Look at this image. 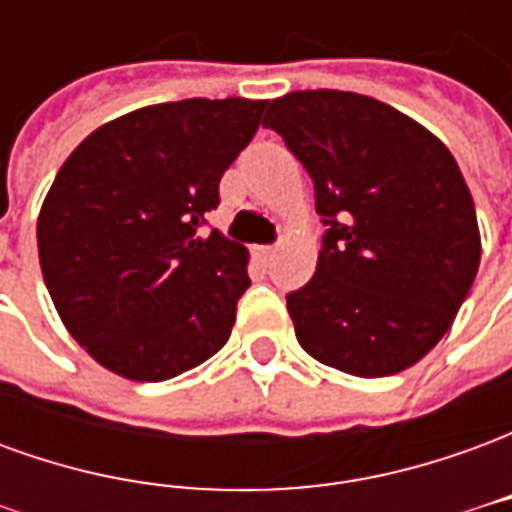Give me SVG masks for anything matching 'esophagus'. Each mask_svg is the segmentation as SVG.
<instances>
[{
  "mask_svg": "<svg viewBox=\"0 0 512 512\" xmlns=\"http://www.w3.org/2000/svg\"><path fill=\"white\" fill-rule=\"evenodd\" d=\"M274 255H277V246H257V257H260L263 263L274 260Z\"/></svg>",
  "mask_w": 512,
  "mask_h": 512,
  "instance_id": "obj_1",
  "label": "esophagus"
}]
</instances>
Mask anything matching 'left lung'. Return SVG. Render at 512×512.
<instances>
[{"instance_id":"left-lung-1","label":"left lung","mask_w":512,"mask_h":512,"mask_svg":"<svg viewBox=\"0 0 512 512\" xmlns=\"http://www.w3.org/2000/svg\"><path fill=\"white\" fill-rule=\"evenodd\" d=\"M315 183L326 224L315 277L288 293L299 345L359 378L417 365L480 266L472 194L441 139L376 98L299 90L268 104Z\"/></svg>"}]
</instances>
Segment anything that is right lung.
<instances>
[{"label":"right lung","instance_id":"right-lung-1","mask_svg":"<svg viewBox=\"0 0 512 512\" xmlns=\"http://www.w3.org/2000/svg\"><path fill=\"white\" fill-rule=\"evenodd\" d=\"M266 106H145L95 128L60 167L38 216L40 268L65 329L98 365L167 381L227 343L249 252L208 233L205 216Z\"/></svg>","mask_w":512,"mask_h":512}]
</instances>
